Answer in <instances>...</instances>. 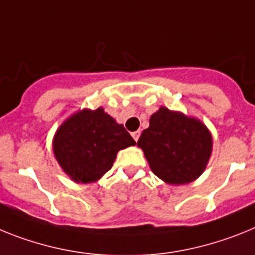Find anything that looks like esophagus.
<instances>
[{
  "mask_svg": "<svg viewBox=\"0 0 255 255\" xmlns=\"http://www.w3.org/2000/svg\"><path fill=\"white\" fill-rule=\"evenodd\" d=\"M132 137H133L134 141L138 140V137H140V130H136V132H133V133H132Z\"/></svg>",
  "mask_w": 255,
  "mask_h": 255,
  "instance_id": "esophagus-1",
  "label": "esophagus"
}]
</instances>
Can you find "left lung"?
<instances>
[{
	"instance_id": "left-lung-1",
	"label": "left lung",
	"mask_w": 255,
	"mask_h": 255,
	"mask_svg": "<svg viewBox=\"0 0 255 255\" xmlns=\"http://www.w3.org/2000/svg\"><path fill=\"white\" fill-rule=\"evenodd\" d=\"M137 145L159 178L183 185L204 172L212 152V134L198 119L160 108L151 115Z\"/></svg>"
}]
</instances>
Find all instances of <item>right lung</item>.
Wrapping results in <instances>:
<instances>
[{"mask_svg": "<svg viewBox=\"0 0 255 255\" xmlns=\"http://www.w3.org/2000/svg\"><path fill=\"white\" fill-rule=\"evenodd\" d=\"M123 125L104 109L82 110L57 129L54 154L59 164L75 182H95L113 167L117 152L134 145Z\"/></svg>", "mask_w": 255, "mask_h": 255, "instance_id": "right-lung-1", "label": "right lung"}]
</instances>
